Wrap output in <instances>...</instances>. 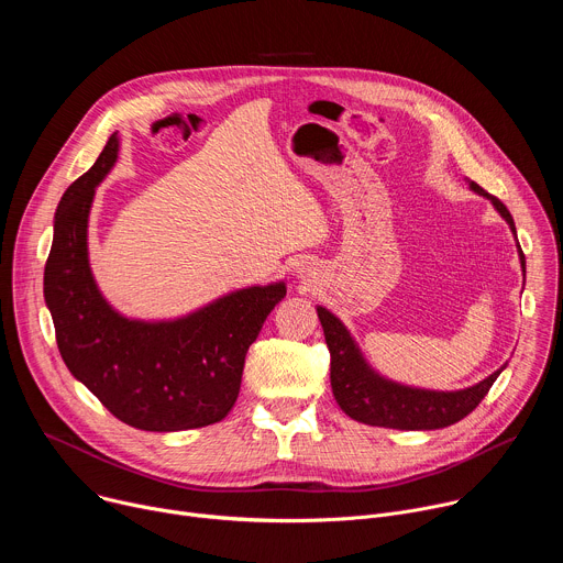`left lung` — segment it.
<instances>
[{
  "mask_svg": "<svg viewBox=\"0 0 563 563\" xmlns=\"http://www.w3.org/2000/svg\"><path fill=\"white\" fill-rule=\"evenodd\" d=\"M470 189L478 196L488 198L501 218L510 224L512 233L517 235L515 220L506 205L490 196L486 189H481L476 183L470 180ZM519 247V243H517ZM519 261L526 278V256L519 247ZM320 325L325 332V343L332 356V391L341 410L365 426L391 428V430H439L448 428L463 417H467L484 398L497 376L506 369L501 365L488 378L478 380L472 387L454 389V391H439V389H421L412 385H400L380 376L363 356L356 341L347 332L341 320L325 307H316Z\"/></svg>",
  "mask_w": 563,
  "mask_h": 563,
  "instance_id": "1",
  "label": "left lung"
}]
</instances>
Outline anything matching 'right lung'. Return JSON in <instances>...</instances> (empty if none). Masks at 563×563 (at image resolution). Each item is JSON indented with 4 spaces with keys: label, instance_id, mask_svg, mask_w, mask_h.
Listing matches in <instances>:
<instances>
[{
    "label": "right lung",
    "instance_id": "obj_1",
    "mask_svg": "<svg viewBox=\"0 0 563 563\" xmlns=\"http://www.w3.org/2000/svg\"><path fill=\"white\" fill-rule=\"evenodd\" d=\"M118 151L113 133L55 211L44 300L59 354L68 372L131 428L178 432L218 423L235 404L250 345L287 287L278 280L235 289L174 320L126 318L113 309L89 265V213Z\"/></svg>",
    "mask_w": 563,
    "mask_h": 563
}]
</instances>
